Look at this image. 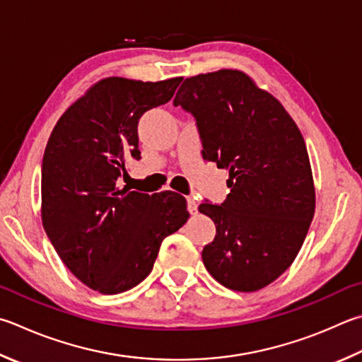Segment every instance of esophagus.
Segmentation results:
<instances>
[{"label":"esophagus","instance_id":"34e87169","mask_svg":"<svg viewBox=\"0 0 362 362\" xmlns=\"http://www.w3.org/2000/svg\"><path fill=\"white\" fill-rule=\"evenodd\" d=\"M187 206H188L189 214L198 212V202H196V199L193 198V196H188V198H187Z\"/></svg>","mask_w":362,"mask_h":362}]
</instances>
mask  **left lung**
I'll use <instances>...</instances> for the list:
<instances>
[{"instance_id":"left-lung-1","label":"left lung","mask_w":362,"mask_h":362,"mask_svg":"<svg viewBox=\"0 0 362 362\" xmlns=\"http://www.w3.org/2000/svg\"><path fill=\"white\" fill-rule=\"evenodd\" d=\"M174 106L192 114L202 158L229 170V194L202 202L216 226L202 250L210 275L234 291H258L291 266L315 214L307 147L285 107L245 72L188 77Z\"/></svg>"}]
</instances>
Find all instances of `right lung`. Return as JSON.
<instances>
[{
	"label": "right lung",
	"instance_id": "1",
	"mask_svg": "<svg viewBox=\"0 0 362 362\" xmlns=\"http://www.w3.org/2000/svg\"><path fill=\"white\" fill-rule=\"evenodd\" d=\"M182 77H107L57 122L42 158V225L58 256L95 291L118 294L152 272L161 242L188 220L174 192L120 188L124 158L139 160L137 123L166 104Z\"/></svg>",
	"mask_w": 362,
	"mask_h": 362
}]
</instances>
